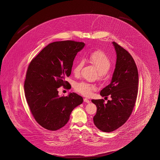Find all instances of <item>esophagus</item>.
<instances>
[{"mask_svg": "<svg viewBox=\"0 0 160 160\" xmlns=\"http://www.w3.org/2000/svg\"><path fill=\"white\" fill-rule=\"evenodd\" d=\"M84 101L86 102V103H90V101L87 99V98H84Z\"/></svg>", "mask_w": 160, "mask_h": 160, "instance_id": "1", "label": "esophagus"}]
</instances>
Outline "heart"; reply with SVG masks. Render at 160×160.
I'll return each instance as SVG.
<instances>
[{
  "instance_id": "obj_1",
  "label": "heart",
  "mask_w": 160,
  "mask_h": 160,
  "mask_svg": "<svg viewBox=\"0 0 160 160\" xmlns=\"http://www.w3.org/2000/svg\"><path fill=\"white\" fill-rule=\"evenodd\" d=\"M87 60L97 68L98 72V78L101 80H105L108 75V71L112 65V61L109 55L102 50H96L89 53L87 56ZM84 64V61L82 59L76 63L73 68V73L76 76L80 75ZM74 89L80 94L84 96H88L92 91L96 90V87L88 82H80L74 83Z\"/></svg>"
}]
</instances>
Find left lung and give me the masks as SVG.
<instances>
[{
	"instance_id": "obj_1",
	"label": "left lung",
	"mask_w": 160,
	"mask_h": 160,
	"mask_svg": "<svg viewBox=\"0 0 160 160\" xmlns=\"http://www.w3.org/2000/svg\"><path fill=\"white\" fill-rule=\"evenodd\" d=\"M117 54L116 68L110 84L101 91V95L112 101L92 99L97 106L93 118L94 124L102 131L110 132L128 120L135 105L138 91V72L131 55L113 42Z\"/></svg>"
}]
</instances>
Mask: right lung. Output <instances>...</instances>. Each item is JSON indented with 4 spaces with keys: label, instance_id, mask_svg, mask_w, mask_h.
<instances>
[{
    "label": "right lung",
    "instance_id": "obj_1",
    "mask_svg": "<svg viewBox=\"0 0 160 160\" xmlns=\"http://www.w3.org/2000/svg\"><path fill=\"white\" fill-rule=\"evenodd\" d=\"M74 40L55 42L44 47L28 67L24 82L25 95L36 121L50 131L62 128L70 113L83 101L76 93L59 97L58 89H70L65 80L71 74L74 58L84 47Z\"/></svg>",
    "mask_w": 160,
    "mask_h": 160
}]
</instances>
